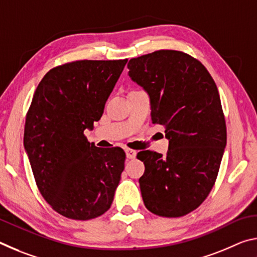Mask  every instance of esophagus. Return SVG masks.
<instances>
[{"label":"esophagus","instance_id":"obj_1","mask_svg":"<svg viewBox=\"0 0 257 257\" xmlns=\"http://www.w3.org/2000/svg\"><path fill=\"white\" fill-rule=\"evenodd\" d=\"M125 153H127L128 159H135V158H136V155H137V152L135 150H132V149L125 150Z\"/></svg>","mask_w":257,"mask_h":257}]
</instances>
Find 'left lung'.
Listing matches in <instances>:
<instances>
[{"label": "left lung", "mask_w": 257, "mask_h": 257, "mask_svg": "<svg viewBox=\"0 0 257 257\" xmlns=\"http://www.w3.org/2000/svg\"><path fill=\"white\" fill-rule=\"evenodd\" d=\"M128 75L151 98L152 122L163 125L167 156L142 151L139 178L146 208L164 217L184 216L211 193L227 144L219 90L201 61L181 51L160 50L134 58Z\"/></svg>", "instance_id": "left-lung-1"}]
</instances>
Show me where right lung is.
Instances as JSON below:
<instances>
[{
  "instance_id": "add662e5",
  "label": "right lung",
  "mask_w": 257,
  "mask_h": 257,
  "mask_svg": "<svg viewBox=\"0 0 257 257\" xmlns=\"http://www.w3.org/2000/svg\"><path fill=\"white\" fill-rule=\"evenodd\" d=\"M127 61L63 63L51 69L35 90L24 145L42 196L68 219L90 220L111 207L125 153L120 147H96L84 130L101 119Z\"/></svg>"
}]
</instances>
